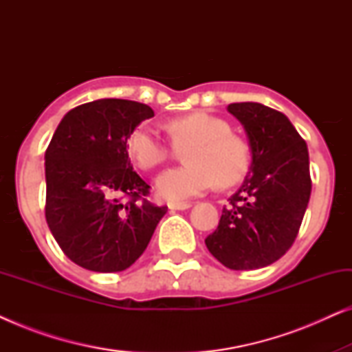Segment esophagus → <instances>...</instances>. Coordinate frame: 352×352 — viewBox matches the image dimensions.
Returning a JSON list of instances; mask_svg holds the SVG:
<instances>
[{"label":"esophagus","instance_id":"1","mask_svg":"<svg viewBox=\"0 0 352 352\" xmlns=\"http://www.w3.org/2000/svg\"><path fill=\"white\" fill-rule=\"evenodd\" d=\"M190 201H170V204H168V208L170 210H187L190 208Z\"/></svg>","mask_w":352,"mask_h":352}]
</instances>
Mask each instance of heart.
I'll return each mask as SVG.
<instances>
[{"instance_id": "obj_1", "label": "heart", "mask_w": 352, "mask_h": 352, "mask_svg": "<svg viewBox=\"0 0 352 352\" xmlns=\"http://www.w3.org/2000/svg\"><path fill=\"white\" fill-rule=\"evenodd\" d=\"M173 148L155 129L141 124L128 138V152L142 170H152L184 152L187 166L162 173L155 181L158 194L170 200H186L204 194L218 181L229 187L242 181L250 170L252 152L229 123L208 113H190L168 123Z\"/></svg>"}]
</instances>
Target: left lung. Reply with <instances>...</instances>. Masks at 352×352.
Here are the masks:
<instances>
[{
	"label": "left lung",
	"mask_w": 352,
	"mask_h": 352,
	"mask_svg": "<svg viewBox=\"0 0 352 352\" xmlns=\"http://www.w3.org/2000/svg\"><path fill=\"white\" fill-rule=\"evenodd\" d=\"M228 112L245 128L252 166L205 243L226 267L250 271L276 263L295 242L311 197L309 153L282 112L258 102L229 104Z\"/></svg>",
	"instance_id": "1"
}]
</instances>
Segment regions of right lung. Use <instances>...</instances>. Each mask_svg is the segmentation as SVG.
I'll return each mask as SVG.
<instances>
[{
  "mask_svg": "<svg viewBox=\"0 0 352 352\" xmlns=\"http://www.w3.org/2000/svg\"><path fill=\"white\" fill-rule=\"evenodd\" d=\"M153 110L99 99L60 120L45 153L46 221L67 258L94 272H120L144 253L168 206L146 199L128 138Z\"/></svg>",
  "mask_w": 352,
  "mask_h": 352,
  "instance_id": "add662e5",
  "label": "right lung"
}]
</instances>
